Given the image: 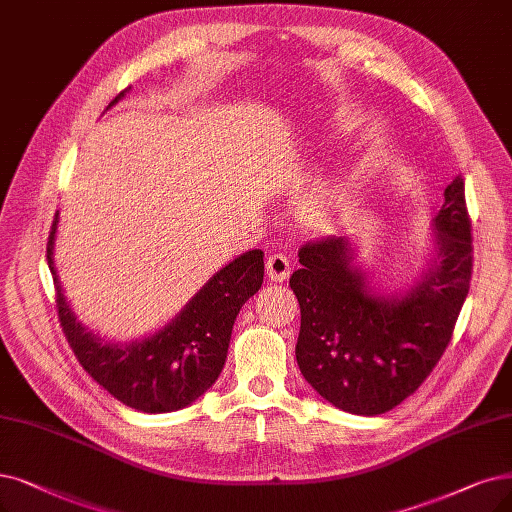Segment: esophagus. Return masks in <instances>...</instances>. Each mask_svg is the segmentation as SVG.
<instances>
[{
  "label": "esophagus",
  "mask_w": 512,
  "mask_h": 512,
  "mask_svg": "<svg viewBox=\"0 0 512 512\" xmlns=\"http://www.w3.org/2000/svg\"><path fill=\"white\" fill-rule=\"evenodd\" d=\"M292 273V262L288 256L273 254L267 258V275L271 281H285Z\"/></svg>",
  "instance_id": "34e87169"
}]
</instances>
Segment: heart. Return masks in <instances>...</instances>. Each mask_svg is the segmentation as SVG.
<instances>
[{
    "label": "heart",
    "instance_id": "heart-1",
    "mask_svg": "<svg viewBox=\"0 0 512 512\" xmlns=\"http://www.w3.org/2000/svg\"><path fill=\"white\" fill-rule=\"evenodd\" d=\"M336 121H338V128H340V130H353V128L357 126V115H355L353 111H340V113L336 115ZM355 180H359V174H353L349 182H344V185H336L334 189L327 191L323 199L315 201L313 214L319 216L321 220L330 218V216L334 214L336 203L346 197V193H349L351 187H355Z\"/></svg>",
    "mask_w": 512,
    "mask_h": 512
}]
</instances>
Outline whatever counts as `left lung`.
Here are the masks:
<instances>
[{
	"label": "left lung",
	"mask_w": 512,
	"mask_h": 512,
	"mask_svg": "<svg viewBox=\"0 0 512 512\" xmlns=\"http://www.w3.org/2000/svg\"><path fill=\"white\" fill-rule=\"evenodd\" d=\"M433 218V250L399 292L374 283L351 235L300 248L290 277L300 304L296 361L304 380L334 407L357 416L393 410L433 372L452 340L470 288L473 245L464 180L445 187Z\"/></svg>",
	"instance_id": "1"
}]
</instances>
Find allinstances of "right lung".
<instances>
[{"instance_id":"obj_1","label":"right lung","mask_w":512,"mask_h":512,"mask_svg":"<svg viewBox=\"0 0 512 512\" xmlns=\"http://www.w3.org/2000/svg\"><path fill=\"white\" fill-rule=\"evenodd\" d=\"M126 92L117 94L107 109ZM56 233L58 212L48 239V267L60 325L84 370L117 401L145 414H166L197 401L222 372L241 306L260 290L264 254L250 250L224 264L157 332L113 342L88 330L71 309L54 267Z\"/></svg>"}]
</instances>
